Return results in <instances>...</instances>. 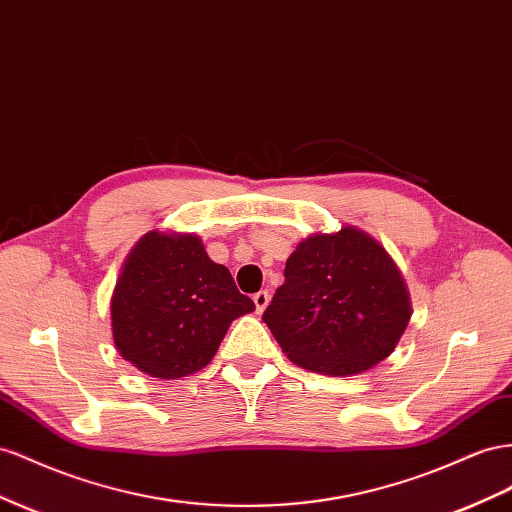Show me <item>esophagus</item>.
<instances>
[{"mask_svg":"<svg viewBox=\"0 0 512 512\" xmlns=\"http://www.w3.org/2000/svg\"><path fill=\"white\" fill-rule=\"evenodd\" d=\"M269 293H267V290H258V293L254 295V303H256V312L258 314H262V312H265V308L269 306Z\"/></svg>","mask_w":512,"mask_h":512,"instance_id":"34e87169","label":"esophagus"}]
</instances>
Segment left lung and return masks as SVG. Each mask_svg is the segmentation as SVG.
Returning a JSON list of instances; mask_svg holds the SVG:
<instances>
[{
  "instance_id": "8db88e82",
  "label": "left lung",
  "mask_w": 512,
  "mask_h": 512,
  "mask_svg": "<svg viewBox=\"0 0 512 512\" xmlns=\"http://www.w3.org/2000/svg\"><path fill=\"white\" fill-rule=\"evenodd\" d=\"M411 312L405 278L385 247L342 226L295 247L262 321L293 364L353 377L394 353Z\"/></svg>"
}]
</instances>
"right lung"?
Listing matches in <instances>:
<instances>
[{"label": "right lung", "mask_w": 512, "mask_h": 512, "mask_svg": "<svg viewBox=\"0 0 512 512\" xmlns=\"http://www.w3.org/2000/svg\"><path fill=\"white\" fill-rule=\"evenodd\" d=\"M254 310L198 234L155 228L122 262L112 293V336L137 370L181 379L211 364L230 323Z\"/></svg>", "instance_id": "add662e5"}]
</instances>
